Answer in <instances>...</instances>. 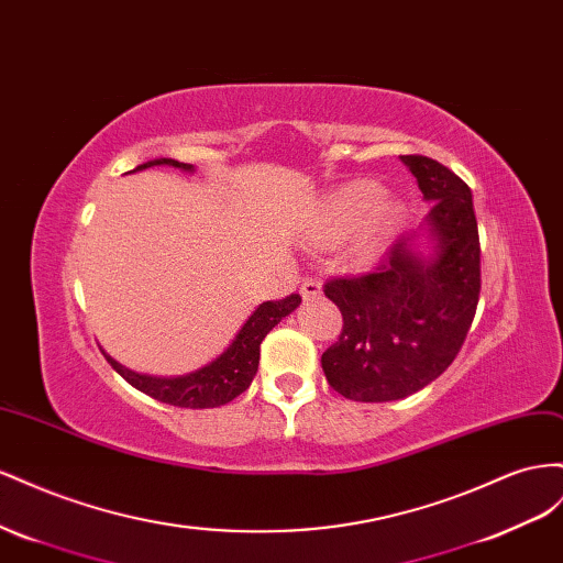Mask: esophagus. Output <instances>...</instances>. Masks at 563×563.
Here are the masks:
<instances>
[{"label": "esophagus", "mask_w": 563, "mask_h": 563, "mask_svg": "<svg viewBox=\"0 0 563 563\" xmlns=\"http://www.w3.org/2000/svg\"><path fill=\"white\" fill-rule=\"evenodd\" d=\"M320 290H323V283H320V278H307L301 283V287H299V292H301V297L303 299H316L318 295H320Z\"/></svg>", "instance_id": "esophagus-1"}]
</instances>
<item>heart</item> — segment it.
Here are the masks:
<instances>
[{"instance_id": "obj_1", "label": "heart", "mask_w": 563, "mask_h": 563, "mask_svg": "<svg viewBox=\"0 0 563 563\" xmlns=\"http://www.w3.org/2000/svg\"><path fill=\"white\" fill-rule=\"evenodd\" d=\"M400 207L384 200V192L373 181H351L336 188L323 202L313 223V235L323 245H340L356 233V252L373 254L384 233L398 221Z\"/></svg>"}]
</instances>
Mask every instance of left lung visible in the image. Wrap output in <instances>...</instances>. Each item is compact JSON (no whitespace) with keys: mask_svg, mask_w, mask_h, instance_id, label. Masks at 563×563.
<instances>
[{"mask_svg":"<svg viewBox=\"0 0 563 563\" xmlns=\"http://www.w3.org/2000/svg\"><path fill=\"white\" fill-rule=\"evenodd\" d=\"M433 200L427 217L437 256L422 260L400 238L371 273L334 276L323 292L344 325L325 353L330 387L361 404H384L424 389L455 361L481 292V245L472 190L427 155H400Z\"/></svg>","mask_w":563,"mask_h":563,"instance_id":"1","label":"left lung"}]
</instances>
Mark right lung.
Returning <instances> with one entry per match:
<instances>
[{"label":"right lung","instance_id":"obj_1","mask_svg":"<svg viewBox=\"0 0 563 563\" xmlns=\"http://www.w3.org/2000/svg\"><path fill=\"white\" fill-rule=\"evenodd\" d=\"M153 165H172L184 172H192V165L179 163V159L172 157L153 159V163L139 165L132 172L146 169ZM299 295H290L285 299L260 303V309L247 318L243 330L235 334L233 344L223 351L217 361L184 377L136 375L112 361L108 353H103V356L112 365V371H118L132 387L163 400V404L179 408H217L229 404V400H233L250 387L252 377L256 375V367H260V346L264 342V336L276 328L287 313H292L299 307Z\"/></svg>","mask_w":563,"mask_h":563}]
</instances>
